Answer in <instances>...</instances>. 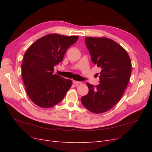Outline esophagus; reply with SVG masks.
<instances>
[{
    "mask_svg": "<svg viewBox=\"0 0 152 152\" xmlns=\"http://www.w3.org/2000/svg\"><path fill=\"white\" fill-rule=\"evenodd\" d=\"M73 83L74 84H75V85H78V84L80 83V82L76 81V80H73Z\"/></svg>",
    "mask_w": 152,
    "mask_h": 152,
    "instance_id": "1",
    "label": "esophagus"
}]
</instances>
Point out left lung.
Returning a JSON list of instances; mask_svg holds the SVG:
<instances>
[{"label": "left lung", "mask_w": 152, "mask_h": 152, "mask_svg": "<svg viewBox=\"0 0 152 152\" xmlns=\"http://www.w3.org/2000/svg\"><path fill=\"white\" fill-rule=\"evenodd\" d=\"M91 61L101 68L97 73L99 84L87 82L89 93L81 98L82 104L90 112L108 111L122 98L131 74V61L126 50L108 38L86 37Z\"/></svg>", "instance_id": "8db88e82"}]
</instances>
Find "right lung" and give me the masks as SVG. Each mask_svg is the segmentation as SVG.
I'll use <instances>...</instances> for the list:
<instances>
[{
	"mask_svg": "<svg viewBox=\"0 0 152 152\" xmlns=\"http://www.w3.org/2000/svg\"><path fill=\"white\" fill-rule=\"evenodd\" d=\"M77 36L49 34L27 49L21 65L23 80L31 100L42 108L61 102L72 86L71 80L54 74V67L61 62L66 50Z\"/></svg>",
	"mask_w": 152,
	"mask_h": 152,
	"instance_id": "right-lung-1",
	"label": "right lung"
}]
</instances>
